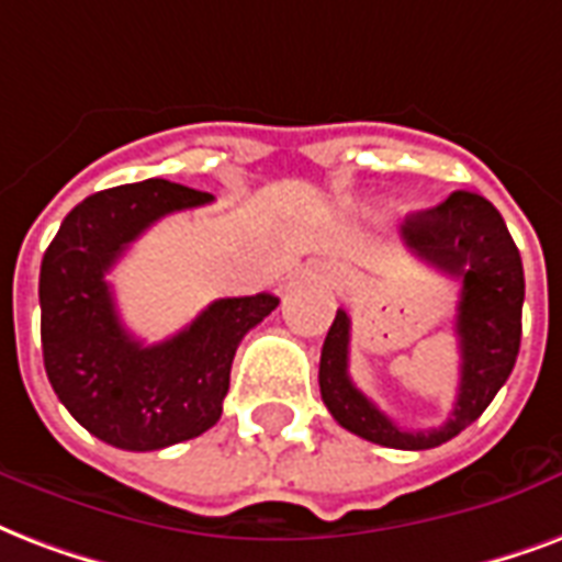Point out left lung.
Masks as SVG:
<instances>
[{
    "instance_id": "left-lung-1",
    "label": "left lung",
    "mask_w": 562,
    "mask_h": 562,
    "mask_svg": "<svg viewBox=\"0 0 562 562\" xmlns=\"http://www.w3.org/2000/svg\"><path fill=\"white\" fill-rule=\"evenodd\" d=\"M404 244L436 271L462 282L457 303L460 392L451 418L436 430H401L359 392L348 374L350 318L338 310L321 350V397L345 430L368 442L427 451L462 434L507 383L521 345L525 271L498 209L481 194L453 191L445 203L406 217Z\"/></svg>"
}]
</instances>
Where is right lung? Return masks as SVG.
I'll list each match as a JSON object with an SVG mask.
<instances>
[{"mask_svg": "<svg viewBox=\"0 0 562 562\" xmlns=\"http://www.w3.org/2000/svg\"><path fill=\"white\" fill-rule=\"evenodd\" d=\"M212 194L144 179L81 200L41 262L43 366L67 413L123 451H161L205 434L224 413L241 338L277 310L273 294L214 300L158 345L132 336L105 273L158 217Z\"/></svg>", "mask_w": 562, "mask_h": 562, "instance_id": "obj_1", "label": "right lung"}]
</instances>
